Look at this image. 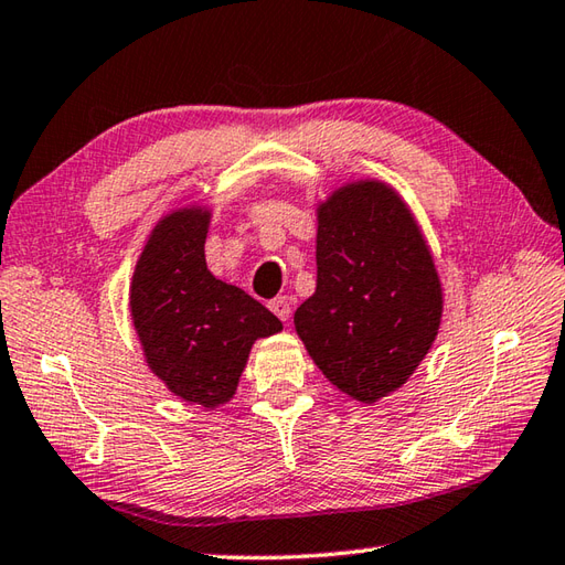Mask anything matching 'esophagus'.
<instances>
[{
    "label": "esophagus",
    "mask_w": 565,
    "mask_h": 565,
    "mask_svg": "<svg viewBox=\"0 0 565 565\" xmlns=\"http://www.w3.org/2000/svg\"><path fill=\"white\" fill-rule=\"evenodd\" d=\"M268 307H270V311H273L275 317L282 319V321H287V319H290V311H292V299L287 297V295H280V297L270 299Z\"/></svg>",
    "instance_id": "34e87169"
}]
</instances>
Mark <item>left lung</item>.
Returning a JSON list of instances; mask_svg holds the SVG:
<instances>
[{
	"label": "left lung",
	"mask_w": 565,
	"mask_h": 565,
	"mask_svg": "<svg viewBox=\"0 0 565 565\" xmlns=\"http://www.w3.org/2000/svg\"><path fill=\"white\" fill-rule=\"evenodd\" d=\"M443 315L440 278L416 220L392 188L365 181L319 207L317 292L295 329L326 380L372 404L404 384Z\"/></svg>",
	"instance_id": "obj_1"
}]
</instances>
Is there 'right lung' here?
Wrapping results in <instances>:
<instances>
[{
  "label": "right lung",
  "instance_id": "right-lung-1",
  "mask_svg": "<svg viewBox=\"0 0 565 565\" xmlns=\"http://www.w3.org/2000/svg\"><path fill=\"white\" fill-rule=\"evenodd\" d=\"M207 212L164 217L132 275L130 311L149 367L191 404L234 396L256 338L282 329L258 299L217 280L205 263Z\"/></svg>",
  "mask_w": 565,
  "mask_h": 565
}]
</instances>
